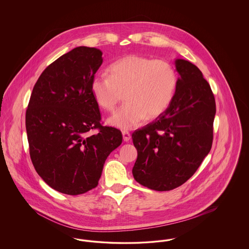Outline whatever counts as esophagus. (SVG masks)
<instances>
[{"instance_id":"34e87169","label":"esophagus","mask_w":249,"mask_h":249,"mask_svg":"<svg viewBox=\"0 0 249 249\" xmlns=\"http://www.w3.org/2000/svg\"><path fill=\"white\" fill-rule=\"evenodd\" d=\"M122 136H123V140H124L125 142L130 141V133L129 131H127V130H123V131H122Z\"/></svg>"}]
</instances>
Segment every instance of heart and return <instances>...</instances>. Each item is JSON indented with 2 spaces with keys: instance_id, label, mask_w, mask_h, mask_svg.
<instances>
[{
  "instance_id": "1",
  "label": "heart",
  "mask_w": 249,
  "mask_h": 249,
  "mask_svg": "<svg viewBox=\"0 0 249 249\" xmlns=\"http://www.w3.org/2000/svg\"><path fill=\"white\" fill-rule=\"evenodd\" d=\"M177 86V71L168 61L129 55L110 65L109 75L96 74L91 80V92L100 107L112 112L124 91L126 103L107 122L130 130L144 119H156L165 112Z\"/></svg>"
}]
</instances>
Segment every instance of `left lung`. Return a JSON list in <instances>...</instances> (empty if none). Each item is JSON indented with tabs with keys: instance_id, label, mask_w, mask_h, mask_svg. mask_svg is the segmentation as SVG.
<instances>
[{
	"instance_id": "left-lung-1",
	"label": "left lung",
	"mask_w": 249,
	"mask_h": 249,
	"mask_svg": "<svg viewBox=\"0 0 249 249\" xmlns=\"http://www.w3.org/2000/svg\"><path fill=\"white\" fill-rule=\"evenodd\" d=\"M179 74L171 105L132 135L137 160L134 179L157 191L174 190L190 179L213 142L215 102L210 85L189 60L177 59Z\"/></svg>"
}]
</instances>
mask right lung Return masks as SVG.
<instances>
[{
	"mask_svg": "<svg viewBox=\"0 0 249 249\" xmlns=\"http://www.w3.org/2000/svg\"><path fill=\"white\" fill-rule=\"evenodd\" d=\"M102 63L98 48L78 47L62 55L38 78L26 111L33 164L49 187L64 194L97 187L107 157L122 142L120 130L101 125L91 92Z\"/></svg>",
	"mask_w": 249,
	"mask_h": 249,
	"instance_id": "1",
	"label": "right lung"
}]
</instances>
